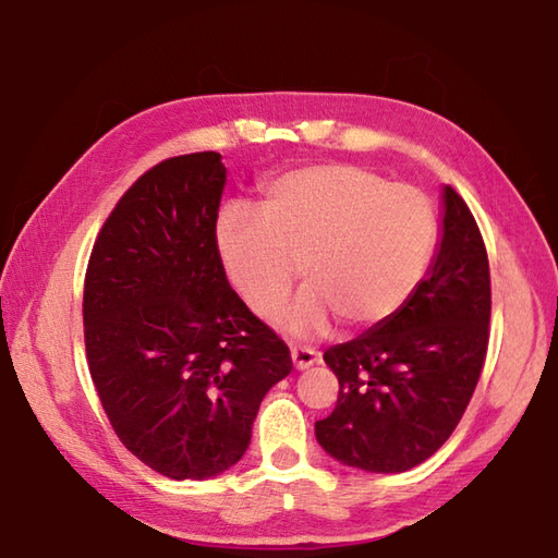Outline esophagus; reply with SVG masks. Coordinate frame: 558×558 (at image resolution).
<instances>
[{"mask_svg":"<svg viewBox=\"0 0 558 558\" xmlns=\"http://www.w3.org/2000/svg\"><path fill=\"white\" fill-rule=\"evenodd\" d=\"M292 364H294V369H310L312 364H316V360H318V354L314 352V350H310V348H294L292 350Z\"/></svg>","mask_w":558,"mask_h":558,"instance_id":"1","label":"esophagus"}]
</instances>
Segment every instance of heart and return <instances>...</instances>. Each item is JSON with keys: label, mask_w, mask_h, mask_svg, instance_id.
Instances as JSON below:
<instances>
[{"label": "heart", "mask_w": 558, "mask_h": 558, "mask_svg": "<svg viewBox=\"0 0 558 558\" xmlns=\"http://www.w3.org/2000/svg\"><path fill=\"white\" fill-rule=\"evenodd\" d=\"M213 242L230 286L258 316L286 304L300 264L310 282L278 324L316 338L333 316L369 328L412 298L434 254L436 216L420 189L357 165H310L260 186L258 213L225 206Z\"/></svg>", "instance_id": "b5f03b06"}]
</instances>
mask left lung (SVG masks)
<instances>
[{
	"label": "left lung",
	"instance_id": "8db88e82",
	"mask_svg": "<svg viewBox=\"0 0 558 558\" xmlns=\"http://www.w3.org/2000/svg\"><path fill=\"white\" fill-rule=\"evenodd\" d=\"M441 240L412 298L386 322L324 352L338 405L316 441L354 470L405 472L453 434L489 342V258L470 208L441 189Z\"/></svg>",
	"mask_w": 558,
	"mask_h": 558
}]
</instances>
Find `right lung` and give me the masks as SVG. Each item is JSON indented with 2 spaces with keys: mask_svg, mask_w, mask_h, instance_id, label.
<instances>
[{
  "mask_svg": "<svg viewBox=\"0 0 558 558\" xmlns=\"http://www.w3.org/2000/svg\"><path fill=\"white\" fill-rule=\"evenodd\" d=\"M225 177L213 150L138 177L105 220L83 288L88 369L112 429L170 480L232 468L260 400L292 369L218 260Z\"/></svg>",
  "mask_w": 558,
  "mask_h": 558,
  "instance_id": "right-lung-1",
  "label": "right lung"
}]
</instances>
